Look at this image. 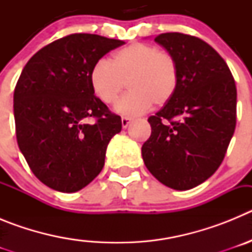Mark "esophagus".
Instances as JSON below:
<instances>
[{
    "mask_svg": "<svg viewBox=\"0 0 252 252\" xmlns=\"http://www.w3.org/2000/svg\"><path fill=\"white\" fill-rule=\"evenodd\" d=\"M131 121H132V119H130V117H122V119H121L122 127H124V128L127 127L128 125L131 124Z\"/></svg>",
    "mask_w": 252,
    "mask_h": 252,
    "instance_id": "esophagus-1",
    "label": "esophagus"
}]
</instances>
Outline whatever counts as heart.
Here are the masks:
<instances>
[{"label": "heart", "instance_id": "b5f03b06", "mask_svg": "<svg viewBox=\"0 0 252 252\" xmlns=\"http://www.w3.org/2000/svg\"><path fill=\"white\" fill-rule=\"evenodd\" d=\"M95 97L113 104L126 82L130 92L122 97L116 110L124 116H136L151 107L170 101L178 86V66L174 58L157 46L132 43L113 54L111 64L99 60L90 74Z\"/></svg>", "mask_w": 252, "mask_h": 252}]
</instances>
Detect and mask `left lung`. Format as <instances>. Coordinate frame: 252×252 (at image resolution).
<instances>
[{
    "instance_id": "8db88e82",
    "label": "left lung",
    "mask_w": 252,
    "mask_h": 252,
    "mask_svg": "<svg viewBox=\"0 0 252 252\" xmlns=\"http://www.w3.org/2000/svg\"><path fill=\"white\" fill-rule=\"evenodd\" d=\"M155 43L174 58L178 86L170 101L149 117L151 135L142 159L160 183L187 190L221 165L235 132L237 91L226 62L203 40L166 32Z\"/></svg>"
}]
</instances>
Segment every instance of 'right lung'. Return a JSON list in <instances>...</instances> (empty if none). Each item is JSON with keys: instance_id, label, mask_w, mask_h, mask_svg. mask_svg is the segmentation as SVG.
<instances>
[{"instance_id": "right-lung-1", "label": "right lung", "mask_w": 252, "mask_h": 252, "mask_svg": "<svg viewBox=\"0 0 252 252\" xmlns=\"http://www.w3.org/2000/svg\"><path fill=\"white\" fill-rule=\"evenodd\" d=\"M124 44L72 34L40 49L22 69L13 92L17 144L49 188L78 192L101 173L107 145L122 124L94 95L90 74L103 55Z\"/></svg>"}]
</instances>
